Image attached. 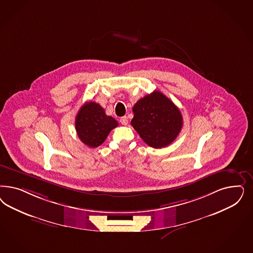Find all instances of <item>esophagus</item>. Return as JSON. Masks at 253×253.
Listing matches in <instances>:
<instances>
[{
  "label": "esophagus",
  "mask_w": 253,
  "mask_h": 253,
  "mask_svg": "<svg viewBox=\"0 0 253 253\" xmlns=\"http://www.w3.org/2000/svg\"><path fill=\"white\" fill-rule=\"evenodd\" d=\"M120 123L122 124L123 126H126V125H127V123H128L127 117H126V116H124V117H122V118L120 119Z\"/></svg>",
  "instance_id": "esophagus-1"
}]
</instances>
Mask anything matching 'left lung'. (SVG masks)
I'll list each match as a JSON object with an SVG mask.
<instances>
[{
	"mask_svg": "<svg viewBox=\"0 0 253 253\" xmlns=\"http://www.w3.org/2000/svg\"><path fill=\"white\" fill-rule=\"evenodd\" d=\"M133 113L131 126L145 143L155 149L172 143L183 125L179 108L159 91L139 99Z\"/></svg>",
	"mask_w": 253,
	"mask_h": 253,
	"instance_id": "left-lung-1",
	"label": "left lung"
}]
</instances>
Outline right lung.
<instances>
[{"label": "right lung", "instance_id": "obj_1", "mask_svg": "<svg viewBox=\"0 0 253 253\" xmlns=\"http://www.w3.org/2000/svg\"><path fill=\"white\" fill-rule=\"evenodd\" d=\"M117 126V121L106 115L104 109L93 101L85 102L75 118V129L79 139L91 148L101 145Z\"/></svg>", "mask_w": 253, "mask_h": 253}]
</instances>
